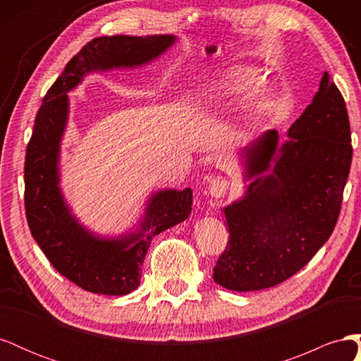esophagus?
<instances>
[{
    "mask_svg": "<svg viewBox=\"0 0 361 361\" xmlns=\"http://www.w3.org/2000/svg\"><path fill=\"white\" fill-rule=\"evenodd\" d=\"M228 188V183L224 178L221 176H216V178H212L209 180V185H207V195H211V197L214 199H218V197H223L224 192L227 191Z\"/></svg>",
    "mask_w": 361,
    "mask_h": 361,
    "instance_id": "esophagus-1",
    "label": "esophagus"
}]
</instances>
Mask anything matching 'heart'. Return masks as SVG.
Listing matches in <instances>:
<instances>
[{"label": "heart", "instance_id": "heart-1", "mask_svg": "<svg viewBox=\"0 0 361 361\" xmlns=\"http://www.w3.org/2000/svg\"><path fill=\"white\" fill-rule=\"evenodd\" d=\"M265 84L264 73L256 68L236 64L216 71L207 80L194 85L188 93V101L200 113L218 114L238 104L251 101ZM267 106V97H259L255 102L256 111H264Z\"/></svg>", "mask_w": 361, "mask_h": 361}]
</instances>
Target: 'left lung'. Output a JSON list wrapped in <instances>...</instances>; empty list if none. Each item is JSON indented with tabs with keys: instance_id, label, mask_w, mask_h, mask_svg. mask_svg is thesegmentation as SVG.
<instances>
[{
	"instance_id": "8db88e82",
	"label": "left lung",
	"mask_w": 361,
	"mask_h": 361,
	"mask_svg": "<svg viewBox=\"0 0 361 361\" xmlns=\"http://www.w3.org/2000/svg\"><path fill=\"white\" fill-rule=\"evenodd\" d=\"M280 145L269 129L244 147V195L226 206L228 243L214 281L238 292L292 277L330 238L351 169V129L342 93L324 72L312 104Z\"/></svg>"
}]
</instances>
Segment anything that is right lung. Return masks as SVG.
<instances>
[{
  "instance_id": "add662e5",
  "label": "right lung",
  "mask_w": 361,
  "mask_h": 361,
  "mask_svg": "<svg viewBox=\"0 0 361 361\" xmlns=\"http://www.w3.org/2000/svg\"><path fill=\"white\" fill-rule=\"evenodd\" d=\"M176 36H105L90 40L66 64L43 97L25 155V214L32 238L61 276L84 290L126 295L138 288L152 238L187 220L191 188L159 190L149 197L135 232L99 236L72 214L60 188V150L69 118L68 93L85 75L133 69L158 59Z\"/></svg>"
}]
</instances>
